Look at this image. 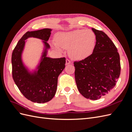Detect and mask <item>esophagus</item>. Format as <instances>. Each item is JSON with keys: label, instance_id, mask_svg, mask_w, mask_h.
I'll return each instance as SVG.
<instances>
[{"label": "esophagus", "instance_id": "obj_1", "mask_svg": "<svg viewBox=\"0 0 132 132\" xmlns=\"http://www.w3.org/2000/svg\"><path fill=\"white\" fill-rule=\"evenodd\" d=\"M71 63V61H70L69 59H66V64L68 65V64H69Z\"/></svg>", "mask_w": 132, "mask_h": 132}]
</instances>
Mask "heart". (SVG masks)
<instances>
[{
    "mask_svg": "<svg viewBox=\"0 0 132 132\" xmlns=\"http://www.w3.org/2000/svg\"><path fill=\"white\" fill-rule=\"evenodd\" d=\"M96 35L91 30L77 29L58 33L55 36V49H68L69 56L76 60H82L90 55L94 50Z\"/></svg>",
    "mask_w": 132,
    "mask_h": 132,
    "instance_id": "obj_1",
    "label": "heart"
}]
</instances>
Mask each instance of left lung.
Returning <instances> with one entry per match:
<instances>
[{"instance_id": "obj_1", "label": "left lung", "mask_w": 132, "mask_h": 132, "mask_svg": "<svg viewBox=\"0 0 132 132\" xmlns=\"http://www.w3.org/2000/svg\"><path fill=\"white\" fill-rule=\"evenodd\" d=\"M96 37L93 52L75 61V79L79 91L96 100L113 89L121 73L119 54L113 42L102 31L92 28Z\"/></svg>"}]
</instances>
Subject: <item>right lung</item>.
<instances>
[{
  "label": "right lung",
  "instance_id": "1",
  "mask_svg": "<svg viewBox=\"0 0 132 132\" xmlns=\"http://www.w3.org/2000/svg\"><path fill=\"white\" fill-rule=\"evenodd\" d=\"M51 29H43L27 31L18 42L11 57L12 75L19 90L32 102L38 103L50 101L56 93L58 77L65 68V58H51L46 57L47 49L50 45L47 42L51 34ZM33 37L43 40L46 49L37 72L31 74L23 65L21 53L25 39Z\"/></svg>",
  "mask_w": 132,
  "mask_h": 132
}]
</instances>
